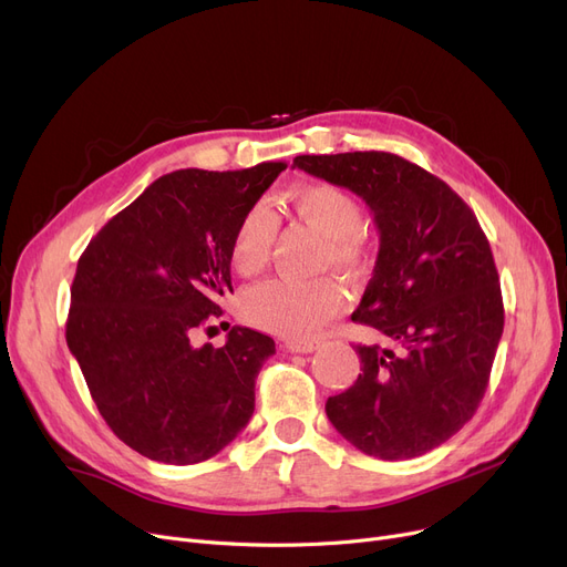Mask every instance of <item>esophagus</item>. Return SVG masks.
I'll use <instances>...</instances> for the list:
<instances>
[{"label": "esophagus", "mask_w": 567, "mask_h": 567, "mask_svg": "<svg viewBox=\"0 0 567 567\" xmlns=\"http://www.w3.org/2000/svg\"><path fill=\"white\" fill-rule=\"evenodd\" d=\"M285 348L289 352H297V354H310L319 348V340H291L285 344Z\"/></svg>", "instance_id": "1"}]
</instances>
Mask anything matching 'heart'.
Segmentation results:
<instances>
[{
  "instance_id": "obj_1",
  "label": "heart",
  "mask_w": 567,
  "mask_h": 567,
  "mask_svg": "<svg viewBox=\"0 0 567 567\" xmlns=\"http://www.w3.org/2000/svg\"><path fill=\"white\" fill-rule=\"evenodd\" d=\"M289 204L317 234L329 240L327 261L354 268L363 257L359 231L363 210L354 196L331 183L301 185L289 192ZM278 234V217L268 204L250 206L238 219L229 243V264L243 278L266 268ZM344 306L338 282L315 278L308 282L268 280L245 291L243 315L250 324L285 338H308L322 329Z\"/></svg>"
}]
</instances>
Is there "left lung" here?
<instances>
[{
	"label": "left lung",
	"mask_w": 567,
	"mask_h": 567,
	"mask_svg": "<svg viewBox=\"0 0 567 567\" xmlns=\"http://www.w3.org/2000/svg\"><path fill=\"white\" fill-rule=\"evenodd\" d=\"M293 166L368 204L380 252L352 319L384 344H357V382L327 416L357 450L382 461L431 452L484 399L505 310L491 245L461 196L391 153L299 155Z\"/></svg>",
	"instance_id": "8db88e82"
}]
</instances>
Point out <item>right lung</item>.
<instances>
[{
  "label": "right lung",
  "instance_id": "1",
  "mask_svg": "<svg viewBox=\"0 0 567 567\" xmlns=\"http://www.w3.org/2000/svg\"><path fill=\"white\" fill-rule=\"evenodd\" d=\"M285 168L166 174L79 259L66 344L104 422L145 458L206 461L250 422L274 338L248 327H231L223 348H196L192 338L223 315L238 219Z\"/></svg>",
  "mask_w": 567,
  "mask_h": 567
}]
</instances>
